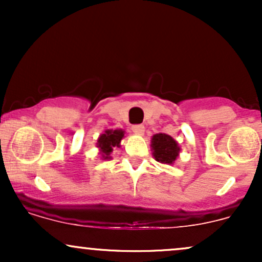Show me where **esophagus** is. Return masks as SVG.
Here are the masks:
<instances>
[{
	"mask_svg": "<svg viewBox=\"0 0 262 262\" xmlns=\"http://www.w3.org/2000/svg\"><path fill=\"white\" fill-rule=\"evenodd\" d=\"M132 130H133L134 134L143 135L144 130H145V128H144V125H141V124H134L133 127H132Z\"/></svg>",
	"mask_w": 262,
	"mask_h": 262,
	"instance_id": "1",
	"label": "esophagus"
}]
</instances>
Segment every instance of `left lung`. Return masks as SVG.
<instances>
[{"label":"left lung","instance_id":"obj_1","mask_svg":"<svg viewBox=\"0 0 262 262\" xmlns=\"http://www.w3.org/2000/svg\"><path fill=\"white\" fill-rule=\"evenodd\" d=\"M151 150L156 161L167 165L173 164L180 154V146L177 141L172 137L164 133L155 134L151 138Z\"/></svg>","mask_w":262,"mask_h":262}]
</instances>
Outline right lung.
<instances>
[{
    "label": "right lung",
    "mask_w": 262,
    "mask_h": 262,
    "mask_svg": "<svg viewBox=\"0 0 262 262\" xmlns=\"http://www.w3.org/2000/svg\"><path fill=\"white\" fill-rule=\"evenodd\" d=\"M124 138V130L122 129H108L103 134L100 135L97 140V148H100V154H102L103 160L111 159V152L114 148L121 146V140Z\"/></svg>",
    "instance_id": "right-lung-1"
}]
</instances>
